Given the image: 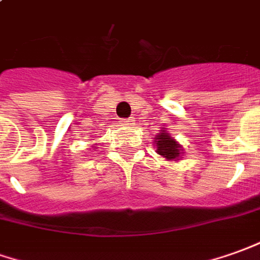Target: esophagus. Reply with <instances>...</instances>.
I'll list each match as a JSON object with an SVG mask.
<instances>
[{
	"instance_id": "esophagus-1",
	"label": "esophagus",
	"mask_w": 260,
	"mask_h": 260,
	"mask_svg": "<svg viewBox=\"0 0 260 260\" xmlns=\"http://www.w3.org/2000/svg\"><path fill=\"white\" fill-rule=\"evenodd\" d=\"M123 123H124V124H127V126H132V124H134L133 117H128V119H124V120H123Z\"/></svg>"
}]
</instances>
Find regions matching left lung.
Returning a JSON list of instances; mask_svg holds the SVG:
<instances>
[{"instance_id": "1", "label": "left lung", "mask_w": 260, "mask_h": 260, "mask_svg": "<svg viewBox=\"0 0 260 260\" xmlns=\"http://www.w3.org/2000/svg\"><path fill=\"white\" fill-rule=\"evenodd\" d=\"M157 153L166 157L167 160H178L180 154H181V147L177 141L170 136V134L162 130V133L157 136Z\"/></svg>"}]
</instances>
